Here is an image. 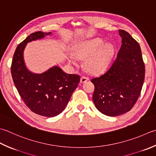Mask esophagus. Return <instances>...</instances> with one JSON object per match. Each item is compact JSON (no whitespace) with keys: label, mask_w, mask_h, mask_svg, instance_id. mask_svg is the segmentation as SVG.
Returning <instances> with one entry per match:
<instances>
[{"label":"esophagus","mask_w":156,"mask_h":156,"mask_svg":"<svg viewBox=\"0 0 156 156\" xmlns=\"http://www.w3.org/2000/svg\"><path fill=\"white\" fill-rule=\"evenodd\" d=\"M88 80V78L87 77V76H82L80 78V82H82V83H84V82H86Z\"/></svg>","instance_id":"34e87169"}]
</instances>
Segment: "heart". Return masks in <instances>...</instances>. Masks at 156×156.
<instances>
[{
	"label": "heart",
	"mask_w": 156,
	"mask_h": 156,
	"mask_svg": "<svg viewBox=\"0 0 156 156\" xmlns=\"http://www.w3.org/2000/svg\"><path fill=\"white\" fill-rule=\"evenodd\" d=\"M74 52L79 59H85V66L88 71L97 73L108 66L114 56L115 48L112 44H105L103 39L97 38L78 44ZM69 61L76 63V58L73 55L69 56Z\"/></svg>",
	"instance_id": "obj_1"
}]
</instances>
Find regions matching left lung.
Segmentation results:
<instances>
[{
    "label": "left lung",
    "mask_w": 156,
    "mask_h": 156,
    "mask_svg": "<svg viewBox=\"0 0 156 156\" xmlns=\"http://www.w3.org/2000/svg\"><path fill=\"white\" fill-rule=\"evenodd\" d=\"M122 45L117 57L104 74L91 79L93 101L102 114L117 116L130 111L141 94L145 80L141 50L129 32L119 30Z\"/></svg>",
    "instance_id": "8db88e82"
}]
</instances>
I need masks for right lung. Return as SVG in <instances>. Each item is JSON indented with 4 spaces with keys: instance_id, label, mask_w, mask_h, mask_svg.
I'll list each match as a JSON object with an SVG mask.
<instances>
[{
    "instance_id": "right-lung-1",
    "label": "right lung",
    "mask_w": 156,
    "mask_h": 156,
    "mask_svg": "<svg viewBox=\"0 0 156 156\" xmlns=\"http://www.w3.org/2000/svg\"><path fill=\"white\" fill-rule=\"evenodd\" d=\"M51 32H36L18 44L12 60V78L21 98L30 110L45 117L62 113L80 82L78 74H66L57 66L41 74L26 68L23 52L27 42L44 38Z\"/></svg>"
}]
</instances>
